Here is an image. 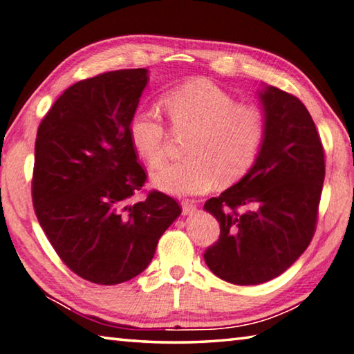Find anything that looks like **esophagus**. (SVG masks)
<instances>
[{"label":"esophagus","instance_id":"34e87169","mask_svg":"<svg viewBox=\"0 0 354 354\" xmlns=\"http://www.w3.org/2000/svg\"><path fill=\"white\" fill-rule=\"evenodd\" d=\"M181 205H183V214H184V215L194 214V212L196 210V204H195V201H189V199H183V201H181Z\"/></svg>","mask_w":354,"mask_h":354}]
</instances>
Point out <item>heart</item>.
<instances>
[{"instance_id":"heart-1","label":"heart","mask_w":354,"mask_h":354,"mask_svg":"<svg viewBox=\"0 0 354 354\" xmlns=\"http://www.w3.org/2000/svg\"><path fill=\"white\" fill-rule=\"evenodd\" d=\"M175 133H192L183 162L153 175L156 187L171 195H198L220 179L239 181L252 169L266 138V118L260 106L235 102L226 89L203 77L184 82L162 97ZM133 149L147 165L158 169L167 159L169 134L150 110H136L128 122Z\"/></svg>"}]
</instances>
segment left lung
I'll use <instances>...</instances> for the list:
<instances>
[{"mask_svg":"<svg viewBox=\"0 0 354 354\" xmlns=\"http://www.w3.org/2000/svg\"><path fill=\"white\" fill-rule=\"evenodd\" d=\"M266 138L246 176L204 209L220 223V239L204 252L216 277L260 285L279 277L316 232L325 153L306 106L286 91L260 93Z\"/></svg>","mask_w":354,"mask_h":354,"instance_id":"obj_1","label":"left lung"}]
</instances>
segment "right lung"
I'll list each match as a JSON object with an SVG mask.
<instances>
[{"instance_id":"right-lung-1","label":"right lung","mask_w":354,"mask_h":354,"mask_svg":"<svg viewBox=\"0 0 354 354\" xmlns=\"http://www.w3.org/2000/svg\"><path fill=\"white\" fill-rule=\"evenodd\" d=\"M147 69H119L74 83L37 131L32 203L49 243L79 277L118 285L150 265L158 241L181 214L176 199L142 190L147 173L128 122Z\"/></svg>"}]
</instances>
